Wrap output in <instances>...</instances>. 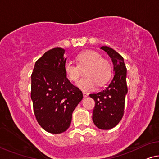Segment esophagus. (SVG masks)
I'll use <instances>...</instances> for the list:
<instances>
[{
    "mask_svg": "<svg viewBox=\"0 0 159 159\" xmlns=\"http://www.w3.org/2000/svg\"><path fill=\"white\" fill-rule=\"evenodd\" d=\"M83 95H84V98H86V97H88L89 96V93H85V92H83Z\"/></svg>",
    "mask_w": 159,
    "mask_h": 159,
    "instance_id": "1",
    "label": "esophagus"
}]
</instances>
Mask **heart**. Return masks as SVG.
Listing matches in <instances>:
<instances>
[{
  "mask_svg": "<svg viewBox=\"0 0 159 159\" xmlns=\"http://www.w3.org/2000/svg\"><path fill=\"white\" fill-rule=\"evenodd\" d=\"M77 66L70 61L64 64V70L70 81H76L80 75V70H84L85 76L77 82L76 85L84 91L94 89L98 84L102 86L112 75V65L99 53L93 50H85L75 57Z\"/></svg>",
  "mask_w": 159,
  "mask_h": 159,
  "instance_id": "heart-1",
  "label": "heart"
}]
</instances>
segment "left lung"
I'll return each mask as SVG.
<instances>
[{"label":"left lung","instance_id":"1","mask_svg":"<svg viewBox=\"0 0 159 159\" xmlns=\"http://www.w3.org/2000/svg\"><path fill=\"white\" fill-rule=\"evenodd\" d=\"M112 59L114 77L109 85L99 93L90 94L95 100L93 111V121L100 129L108 130L115 127L122 120L124 115L125 96L127 93L126 69L124 59L111 47L102 46Z\"/></svg>","mask_w":159,"mask_h":159}]
</instances>
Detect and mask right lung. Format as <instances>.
<instances>
[{
    "label": "right lung",
    "instance_id": "right-lung-1",
    "mask_svg": "<svg viewBox=\"0 0 159 159\" xmlns=\"http://www.w3.org/2000/svg\"><path fill=\"white\" fill-rule=\"evenodd\" d=\"M65 50L56 47L37 60L31 75V99L39 125L52 134L69 127L72 113L83 99L79 88L70 84L64 73Z\"/></svg>",
    "mask_w": 159,
    "mask_h": 159
}]
</instances>
